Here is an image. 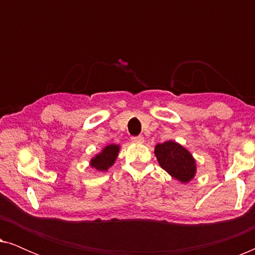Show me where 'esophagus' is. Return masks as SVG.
<instances>
[{
  "label": "esophagus",
  "instance_id": "obj_1",
  "mask_svg": "<svg viewBox=\"0 0 255 255\" xmlns=\"http://www.w3.org/2000/svg\"><path fill=\"white\" fill-rule=\"evenodd\" d=\"M131 140L135 142V144H141V142H144V137L142 135H137V137H132Z\"/></svg>",
  "mask_w": 255,
  "mask_h": 255
}]
</instances>
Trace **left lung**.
<instances>
[{"label": "left lung", "instance_id": "8db88e82", "mask_svg": "<svg viewBox=\"0 0 255 255\" xmlns=\"http://www.w3.org/2000/svg\"><path fill=\"white\" fill-rule=\"evenodd\" d=\"M154 154L162 169L181 183H189L197 172L196 160L186 147L174 140L159 142Z\"/></svg>", "mask_w": 255, "mask_h": 255}]
</instances>
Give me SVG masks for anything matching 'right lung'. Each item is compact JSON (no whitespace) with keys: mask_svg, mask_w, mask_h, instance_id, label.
<instances>
[{"mask_svg":"<svg viewBox=\"0 0 255 255\" xmlns=\"http://www.w3.org/2000/svg\"><path fill=\"white\" fill-rule=\"evenodd\" d=\"M121 151V145L109 144L101 149V152L97 153L90 159L89 166L92 168H95L99 172H107L114 163L116 162L118 153Z\"/></svg>","mask_w":255,"mask_h":255,"instance_id":"1","label":"right lung"}]
</instances>
